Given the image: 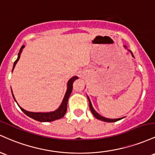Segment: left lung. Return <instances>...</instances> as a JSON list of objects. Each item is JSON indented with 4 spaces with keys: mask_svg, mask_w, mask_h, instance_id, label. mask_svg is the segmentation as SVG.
Returning a JSON list of instances; mask_svg holds the SVG:
<instances>
[{
    "mask_svg": "<svg viewBox=\"0 0 155 155\" xmlns=\"http://www.w3.org/2000/svg\"><path fill=\"white\" fill-rule=\"evenodd\" d=\"M124 48H125V49H127V46H125V45H124ZM127 50H128V51H130V53H131L132 56L134 57V55L133 54V53H132L131 50H130L128 49H127ZM87 98H88V102H89V107H90V110H91V112L92 113V114H93L94 116L96 119H99V120H101V121H105V122H115V121H119V120H121V119H124V117H122V118H119V119H107V118H105V117H104V116H102L100 115V114H99L98 113H97V111L94 110V107H93V106H92V104L91 102V100H90L89 97L87 96Z\"/></svg>",
    "mask_w": 155,
    "mask_h": 155,
    "instance_id": "8db88e82",
    "label": "left lung"
}]
</instances>
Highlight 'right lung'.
<instances>
[{"mask_svg": "<svg viewBox=\"0 0 155 155\" xmlns=\"http://www.w3.org/2000/svg\"><path fill=\"white\" fill-rule=\"evenodd\" d=\"M25 48V45H22L20 48V51H19L18 53V56H17V60L15 61V63H14L13 65V69H12V72H13L14 69H15V65H16L17 61H19V59L20 58V55H21V53L22 52V49ZM77 76H74L72 78L69 80L68 82H67V91H66L65 95H64V97L62 100L61 104L60 106L58 107V109L54 111H51V112H30V111L25 110V109L22 108L20 105H18L20 108L21 109V110L25 115H27L29 117L32 118L33 119L36 120L38 121H41V122H50V121H55V120L57 119H61L62 117H64V115L66 114V112H67V102H68V100L69 97L70 96L71 93H72V84L74 83V81H75L76 79H78ZM12 96L14 97V100H15V102H17L16 100H15V96L13 94V92H12Z\"/></svg>", "mask_w": 155, "mask_h": 155, "instance_id": "add662e5", "label": "right lung"}]
</instances>
